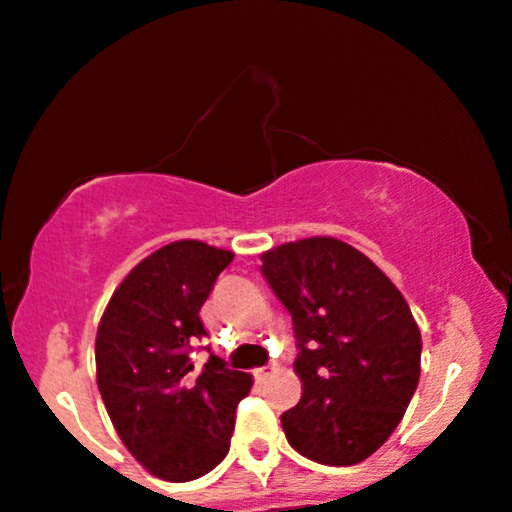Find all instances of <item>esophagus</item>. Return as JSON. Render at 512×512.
Segmentation results:
<instances>
[{
    "label": "esophagus",
    "mask_w": 512,
    "mask_h": 512,
    "mask_svg": "<svg viewBox=\"0 0 512 512\" xmlns=\"http://www.w3.org/2000/svg\"><path fill=\"white\" fill-rule=\"evenodd\" d=\"M272 374H274V367H272V365H268V367H261V369H256V372H254V376H256V381H258V383L268 381Z\"/></svg>",
    "instance_id": "esophagus-1"
}]
</instances>
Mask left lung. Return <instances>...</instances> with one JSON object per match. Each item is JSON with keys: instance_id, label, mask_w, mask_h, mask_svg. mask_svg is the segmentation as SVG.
Returning <instances> with one entry per match:
<instances>
[{"instance_id": "8db88e82", "label": "left lung", "mask_w": 512, "mask_h": 512, "mask_svg": "<svg viewBox=\"0 0 512 512\" xmlns=\"http://www.w3.org/2000/svg\"><path fill=\"white\" fill-rule=\"evenodd\" d=\"M261 261L300 348L302 397L281 416L286 439L318 464H358L388 441L418 388L422 339L409 302L330 235L279 244Z\"/></svg>"}]
</instances>
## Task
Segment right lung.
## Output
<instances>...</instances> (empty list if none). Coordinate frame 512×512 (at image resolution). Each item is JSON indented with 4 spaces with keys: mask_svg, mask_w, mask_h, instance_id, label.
Listing matches in <instances>:
<instances>
[{
    "mask_svg": "<svg viewBox=\"0 0 512 512\" xmlns=\"http://www.w3.org/2000/svg\"><path fill=\"white\" fill-rule=\"evenodd\" d=\"M233 256L201 240L164 244L122 279L96 330V385L115 432L170 483L201 478L226 457L235 409L254 385L217 355L198 374L189 358L207 335L198 311Z\"/></svg>",
    "mask_w": 512,
    "mask_h": 512,
    "instance_id": "obj_1",
    "label": "right lung"
}]
</instances>
